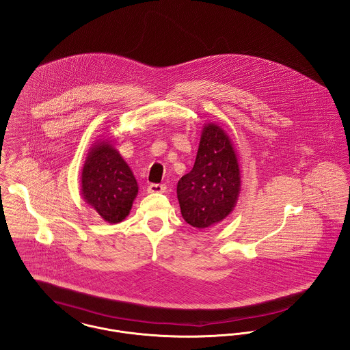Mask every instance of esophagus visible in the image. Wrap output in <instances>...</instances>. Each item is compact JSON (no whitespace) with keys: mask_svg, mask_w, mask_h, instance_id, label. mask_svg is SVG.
Masks as SVG:
<instances>
[{"mask_svg":"<svg viewBox=\"0 0 350 350\" xmlns=\"http://www.w3.org/2000/svg\"><path fill=\"white\" fill-rule=\"evenodd\" d=\"M146 190L150 194H153V193H164L165 190H166V186L163 185V184H150V185L146 187Z\"/></svg>","mask_w":350,"mask_h":350,"instance_id":"1","label":"esophagus"}]
</instances>
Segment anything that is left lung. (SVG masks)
<instances>
[{
    "mask_svg": "<svg viewBox=\"0 0 350 350\" xmlns=\"http://www.w3.org/2000/svg\"><path fill=\"white\" fill-rule=\"evenodd\" d=\"M241 169L231 139L218 124H205L193 169L177 184L183 218L206 228L222 222L237 205Z\"/></svg>",
    "mask_w": 350,
    "mask_h": 350,
    "instance_id": "left-lung-1",
    "label": "left lung"
}]
</instances>
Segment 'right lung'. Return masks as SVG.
I'll return each instance as SVG.
<instances>
[{"mask_svg": "<svg viewBox=\"0 0 350 350\" xmlns=\"http://www.w3.org/2000/svg\"><path fill=\"white\" fill-rule=\"evenodd\" d=\"M81 187L84 202L108 224L124 221L139 193L131 167L111 142L104 139L94 143L87 153Z\"/></svg>", "mask_w": 350, "mask_h": 350, "instance_id": "obj_1", "label": "right lung"}]
</instances>
